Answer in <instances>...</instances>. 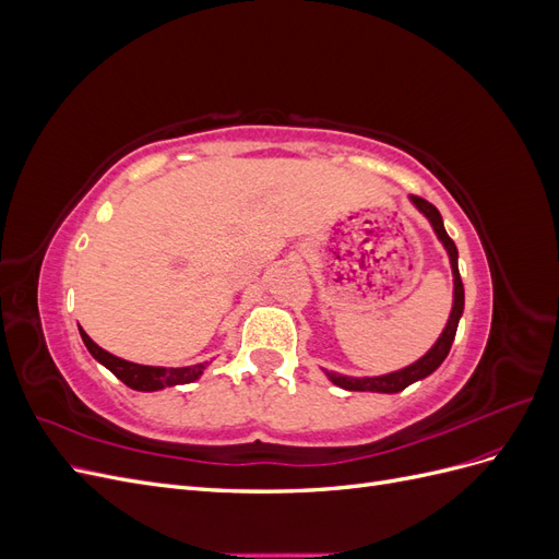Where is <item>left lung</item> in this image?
<instances>
[{"label": "left lung", "mask_w": 559, "mask_h": 559, "mask_svg": "<svg viewBox=\"0 0 559 559\" xmlns=\"http://www.w3.org/2000/svg\"><path fill=\"white\" fill-rule=\"evenodd\" d=\"M415 205L419 207V212H425L427 218L431 222L433 230L441 242L445 245L448 253H450V265H452V275H454V306H452V314L448 319V326L438 337V343L421 357L419 361H415L413 366L396 370V373H389V376H380V378H345V376H337V373H326L331 378L333 384L343 386V389H352V392H384V394H394L401 392L408 384L427 378L429 373L443 364V359L448 357V352L452 347L454 341V333H456V324H460V317L464 312V284L460 277V267H456V247L452 242L450 235L443 228V218L441 212H438L429 200L419 198V195H411Z\"/></svg>", "instance_id": "obj_1"}]
</instances>
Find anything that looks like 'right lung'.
Instances as JSON below:
<instances>
[{"label": "right lung", "instance_id": "obj_1", "mask_svg": "<svg viewBox=\"0 0 559 559\" xmlns=\"http://www.w3.org/2000/svg\"><path fill=\"white\" fill-rule=\"evenodd\" d=\"M79 331H81L83 343H86L93 357L103 366H107L123 384H128L130 389H138V392H156V389H163V386L193 382L202 376V370H205V366H207V361L195 364V366H186V368H158V366L130 364L126 359L114 357V354L105 352L103 347H97L88 337V333L81 326H79Z\"/></svg>", "mask_w": 559, "mask_h": 559}]
</instances>
